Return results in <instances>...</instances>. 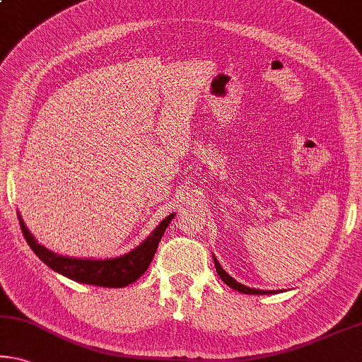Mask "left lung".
<instances>
[{
  "label": "left lung",
  "instance_id": "8db88e82",
  "mask_svg": "<svg viewBox=\"0 0 362 362\" xmlns=\"http://www.w3.org/2000/svg\"><path fill=\"white\" fill-rule=\"evenodd\" d=\"M214 264H216V271H217V274H219V277H221V279L223 280V282H226L228 286H232L233 290L240 291V293H245V295H269V293H275V291H271V290H257V288H250V286L238 284L237 280L232 279L230 275H228L226 271H223V269L221 267V264L217 262L216 257H214Z\"/></svg>",
  "mask_w": 362,
  "mask_h": 362
}]
</instances>
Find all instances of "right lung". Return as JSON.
Returning <instances> with one entry per match:
<instances>
[{"label":"right lung","instance_id":"add662e5","mask_svg":"<svg viewBox=\"0 0 362 362\" xmlns=\"http://www.w3.org/2000/svg\"><path fill=\"white\" fill-rule=\"evenodd\" d=\"M172 219H174V214L165 217L145 242L127 255L114 257V259H77V257L54 255L53 251L38 245L19 216L22 233H24L28 246L48 267L76 280V282L107 286V288H122L129 284H134L135 280H139L146 272L154 253H156L160 237L164 235V230L168 228Z\"/></svg>","mask_w":362,"mask_h":362}]
</instances>
